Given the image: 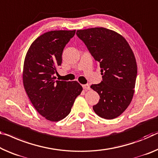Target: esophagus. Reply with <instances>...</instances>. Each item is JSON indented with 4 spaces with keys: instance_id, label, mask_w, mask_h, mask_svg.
Masks as SVG:
<instances>
[{
    "instance_id": "1",
    "label": "esophagus",
    "mask_w": 158,
    "mask_h": 158,
    "mask_svg": "<svg viewBox=\"0 0 158 158\" xmlns=\"http://www.w3.org/2000/svg\"><path fill=\"white\" fill-rule=\"evenodd\" d=\"M82 86H83V88L84 90H90L91 88H90V86L89 84H84V85H82Z\"/></svg>"
}]
</instances>
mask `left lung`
I'll list each match as a JSON object with an SVG mask.
<instances>
[{"mask_svg": "<svg viewBox=\"0 0 158 158\" xmlns=\"http://www.w3.org/2000/svg\"><path fill=\"white\" fill-rule=\"evenodd\" d=\"M77 35L101 67L102 81L91 88L100 96L93 106L99 117L112 119L129 106L137 76L136 58L122 35L112 30L95 27L77 30Z\"/></svg>", "mask_w": 158, "mask_h": 158, "instance_id": "1", "label": "left lung"}]
</instances>
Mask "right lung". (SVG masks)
Wrapping results in <instances>:
<instances>
[{
  "instance_id": "obj_1",
  "label": "right lung",
  "mask_w": 158,
  "mask_h": 158,
  "mask_svg": "<svg viewBox=\"0 0 158 158\" xmlns=\"http://www.w3.org/2000/svg\"><path fill=\"white\" fill-rule=\"evenodd\" d=\"M76 30L51 31L39 36L24 59L23 84L35 109L46 119L58 122L71 112L82 86L76 81H59L54 76L61 65L64 48Z\"/></svg>"
}]
</instances>
